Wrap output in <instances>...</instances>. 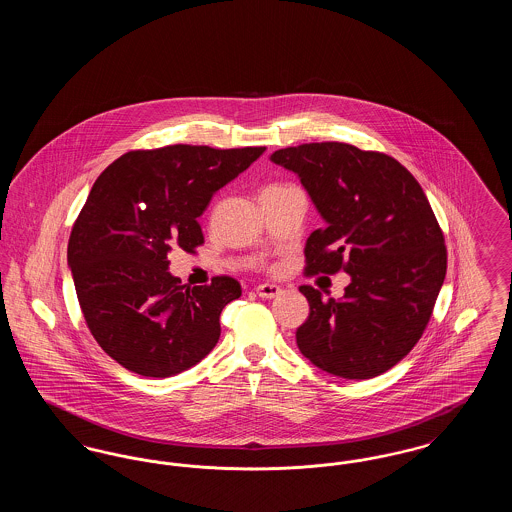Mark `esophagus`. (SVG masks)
<instances>
[{"label": "esophagus", "instance_id": "esophagus-1", "mask_svg": "<svg viewBox=\"0 0 512 512\" xmlns=\"http://www.w3.org/2000/svg\"><path fill=\"white\" fill-rule=\"evenodd\" d=\"M255 292H257L259 297H263V299H274V297H278L282 293V288L276 286V284H261V286L255 288Z\"/></svg>", "mask_w": 512, "mask_h": 512}]
</instances>
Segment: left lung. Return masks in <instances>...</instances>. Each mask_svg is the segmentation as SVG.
Segmentation results:
<instances>
[{
    "label": "left lung",
    "instance_id": "8db88e82",
    "mask_svg": "<svg viewBox=\"0 0 512 512\" xmlns=\"http://www.w3.org/2000/svg\"><path fill=\"white\" fill-rule=\"evenodd\" d=\"M270 161L299 176L326 222L305 244V272L351 276L341 299L299 288L311 309L299 351L347 380L390 370L420 340L447 270L424 190L390 155L340 142L278 149Z\"/></svg>",
    "mask_w": 512,
    "mask_h": 512
}]
</instances>
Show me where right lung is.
<instances>
[{"label":"right lung","instance_id":"1","mask_svg":"<svg viewBox=\"0 0 512 512\" xmlns=\"http://www.w3.org/2000/svg\"><path fill=\"white\" fill-rule=\"evenodd\" d=\"M267 147L130 151L94 182L74 222L67 261L86 324L119 365L169 378L197 365L220 338L222 309L242 295L230 276L186 286L169 253L203 244L197 219L211 197Z\"/></svg>","mask_w":512,"mask_h":512}]
</instances>
